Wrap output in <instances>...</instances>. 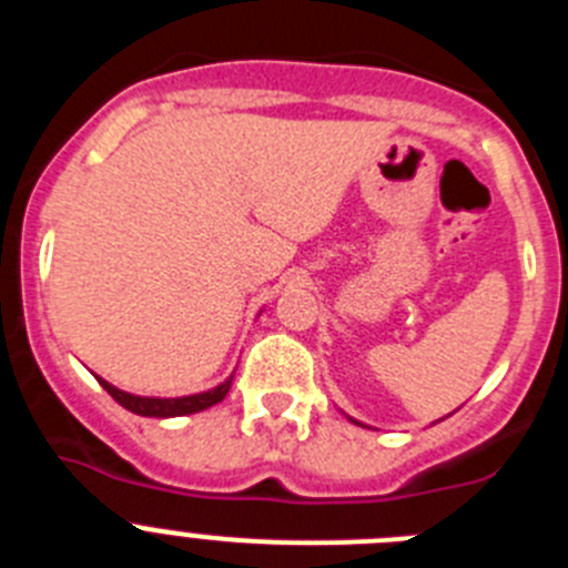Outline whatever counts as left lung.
<instances>
[{"label": "left lung", "mask_w": 568, "mask_h": 568, "mask_svg": "<svg viewBox=\"0 0 568 568\" xmlns=\"http://www.w3.org/2000/svg\"><path fill=\"white\" fill-rule=\"evenodd\" d=\"M349 420H353V418H349ZM355 424H358V420H355Z\"/></svg>", "instance_id": "8db88e82"}]
</instances>
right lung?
I'll return each mask as SVG.
<instances>
[{
    "mask_svg": "<svg viewBox=\"0 0 568 568\" xmlns=\"http://www.w3.org/2000/svg\"><path fill=\"white\" fill-rule=\"evenodd\" d=\"M99 384L108 389V395L113 400L130 409L135 415H144V418H175V415H193L202 413V409H210L213 404L224 400V395L230 393V384H233V375H230L224 384H219L215 389H207V393L199 395H184V398H142V395H130L115 389L113 384H108L104 378H99Z\"/></svg>",
    "mask_w": 568,
    "mask_h": 568,
    "instance_id": "right-lung-1",
    "label": "right lung"
}]
</instances>
